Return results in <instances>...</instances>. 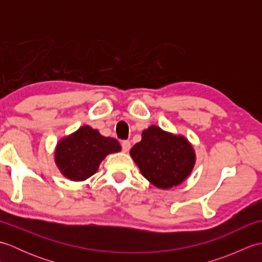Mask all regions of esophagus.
<instances>
[{"instance_id": "34e87169", "label": "esophagus", "mask_w": 262, "mask_h": 262, "mask_svg": "<svg viewBox=\"0 0 262 262\" xmlns=\"http://www.w3.org/2000/svg\"><path fill=\"white\" fill-rule=\"evenodd\" d=\"M121 148L124 152H128L130 148V142L129 141H122L121 142Z\"/></svg>"}]
</instances>
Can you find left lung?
I'll return each mask as SVG.
<instances>
[{
    "instance_id": "8db88e82",
    "label": "left lung",
    "mask_w": 262,
    "mask_h": 262,
    "mask_svg": "<svg viewBox=\"0 0 262 262\" xmlns=\"http://www.w3.org/2000/svg\"><path fill=\"white\" fill-rule=\"evenodd\" d=\"M142 174L161 189L180 185L191 173L196 155L183 136L166 133L158 126L143 132L142 141L130 149Z\"/></svg>"
}]
</instances>
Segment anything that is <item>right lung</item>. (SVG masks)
I'll list each match as a JSON object with an SVG mask.
<instances>
[{
    "label": "right lung",
    "mask_w": 262,
    "mask_h": 262,
    "mask_svg": "<svg viewBox=\"0 0 262 262\" xmlns=\"http://www.w3.org/2000/svg\"><path fill=\"white\" fill-rule=\"evenodd\" d=\"M120 149V144L115 138L100 135L90 126H82L57 144L55 162L66 178L83 181L96 173L108 154Z\"/></svg>",
    "instance_id": "right-lung-1"
}]
</instances>
